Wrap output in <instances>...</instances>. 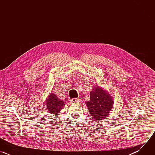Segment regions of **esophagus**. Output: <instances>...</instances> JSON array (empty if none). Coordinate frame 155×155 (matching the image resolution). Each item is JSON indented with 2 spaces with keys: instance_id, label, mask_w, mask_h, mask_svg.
<instances>
[{
  "instance_id": "esophagus-1",
  "label": "esophagus",
  "mask_w": 155,
  "mask_h": 155,
  "mask_svg": "<svg viewBox=\"0 0 155 155\" xmlns=\"http://www.w3.org/2000/svg\"><path fill=\"white\" fill-rule=\"evenodd\" d=\"M80 101H81V98H74V99H72L71 100V102H80Z\"/></svg>"
}]
</instances>
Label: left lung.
Masks as SVG:
<instances>
[{
	"label": "left lung",
	"mask_w": 155,
	"mask_h": 155,
	"mask_svg": "<svg viewBox=\"0 0 155 155\" xmlns=\"http://www.w3.org/2000/svg\"><path fill=\"white\" fill-rule=\"evenodd\" d=\"M85 103L93 119L98 121L107 117L113 109L114 101L108 91L96 86L90 92V100Z\"/></svg>",
	"instance_id": "1"
}]
</instances>
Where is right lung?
Wrapping results in <instances>:
<instances>
[{
    "label": "right lung",
    "instance_id": "add662e5",
    "mask_svg": "<svg viewBox=\"0 0 155 155\" xmlns=\"http://www.w3.org/2000/svg\"><path fill=\"white\" fill-rule=\"evenodd\" d=\"M45 105L48 112L56 115L61 110L65 105V102L58 98L56 94L51 93L45 101Z\"/></svg>",
    "mask_w": 155,
    "mask_h": 155
}]
</instances>
